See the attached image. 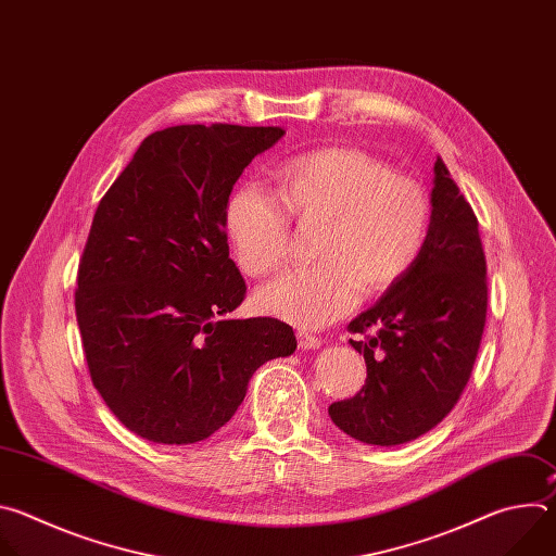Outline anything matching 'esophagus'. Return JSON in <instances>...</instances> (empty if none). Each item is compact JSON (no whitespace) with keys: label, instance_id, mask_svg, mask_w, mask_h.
Segmentation results:
<instances>
[{"label":"esophagus","instance_id":"esophagus-1","mask_svg":"<svg viewBox=\"0 0 556 556\" xmlns=\"http://www.w3.org/2000/svg\"><path fill=\"white\" fill-rule=\"evenodd\" d=\"M296 339H299V348L301 350H319L324 345V341L319 337H312L307 332H299Z\"/></svg>","mask_w":556,"mask_h":556}]
</instances>
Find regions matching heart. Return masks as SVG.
I'll list each match as a JSON object with an SVG mask.
<instances>
[{"mask_svg": "<svg viewBox=\"0 0 556 556\" xmlns=\"http://www.w3.org/2000/svg\"><path fill=\"white\" fill-rule=\"evenodd\" d=\"M277 189L290 215L326 219L316 244L319 264L288 268L255 294L257 309L281 321L324 328L341 319L363 290L380 294L403 281L427 247L431 202L425 187L363 149L294 155L279 167ZM280 205L257 187L235 189L226 200L228 244L251 277L277 270L288 255L290 219Z\"/></svg>", "mask_w": 556, "mask_h": 556, "instance_id": "1", "label": "heart"}]
</instances>
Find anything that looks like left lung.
I'll use <instances>...</instances> for the list:
<instances>
[{"label": "left lung", "mask_w": 556, "mask_h": 556, "mask_svg": "<svg viewBox=\"0 0 556 556\" xmlns=\"http://www.w3.org/2000/svg\"><path fill=\"white\" fill-rule=\"evenodd\" d=\"M486 257L470 204L438 155L431 230L409 275L350 324L367 380L332 403V422L365 444L412 442L442 422L470 378L486 324Z\"/></svg>", "instance_id": "obj_1"}]
</instances>
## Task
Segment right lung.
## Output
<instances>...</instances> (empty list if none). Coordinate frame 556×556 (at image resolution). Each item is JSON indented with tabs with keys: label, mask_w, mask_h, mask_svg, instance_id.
<instances>
[{
	"label": "right lung",
	"mask_w": 556,
	"mask_h": 556,
	"mask_svg": "<svg viewBox=\"0 0 556 556\" xmlns=\"http://www.w3.org/2000/svg\"><path fill=\"white\" fill-rule=\"evenodd\" d=\"M281 127L178 125L147 136L101 200L74 296L90 376L112 414L155 444H193L244 403L253 374L290 356L277 319H226L247 283L224 206Z\"/></svg>",
	"instance_id": "obj_1"
}]
</instances>
